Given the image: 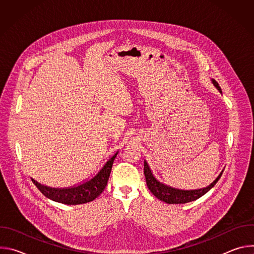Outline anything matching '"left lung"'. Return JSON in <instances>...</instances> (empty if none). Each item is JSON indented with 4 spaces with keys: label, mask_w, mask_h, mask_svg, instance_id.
Listing matches in <instances>:
<instances>
[{
    "label": "left lung",
    "mask_w": 254,
    "mask_h": 254,
    "mask_svg": "<svg viewBox=\"0 0 254 254\" xmlns=\"http://www.w3.org/2000/svg\"><path fill=\"white\" fill-rule=\"evenodd\" d=\"M214 85L218 88V90L220 92L221 88L219 86V84L217 83V81H215L214 79L212 80ZM143 173H144V177H146V182L148 185V188L150 189V191L161 201H164L168 204H185L188 202H192L195 201L197 199H199L200 197H202L203 195H205L209 190H211L216 183L218 182V180L221 178V175L223 173V171L221 172V174L216 178V180L214 181L213 183H211L208 187L203 188V189H198V190H179V189H175L169 186H166L162 183H160L159 181L153 176L150 167L148 166L147 162L144 161L143 164Z\"/></svg>",
    "instance_id": "obj_1"
}]
</instances>
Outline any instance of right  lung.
<instances>
[{
  "label": "right lung",
  "mask_w": 254,
  "mask_h": 254,
  "mask_svg": "<svg viewBox=\"0 0 254 254\" xmlns=\"http://www.w3.org/2000/svg\"><path fill=\"white\" fill-rule=\"evenodd\" d=\"M117 155L118 153H116L106 162L104 167L98 172V174H96L95 177L76 187L66 189H55L41 185L33 179L32 182L40 190V192L44 196L53 201L67 205H78L88 203L97 198L105 189Z\"/></svg>",
  "instance_id": "obj_1"
}]
</instances>
